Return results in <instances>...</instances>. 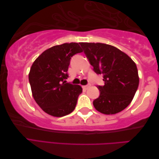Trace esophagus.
<instances>
[{
    "label": "esophagus",
    "mask_w": 159,
    "mask_h": 159,
    "mask_svg": "<svg viewBox=\"0 0 159 159\" xmlns=\"http://www.w3.org/2000/svg\"><path fill=\"white\" fill-rule=\"evenodd\" d=\"M91 86V83H89L88 85H85V86H83V87L84 89H88L89 87Z\"/></svg>",
    "instance_id": "34e87169"
}]
</instances>
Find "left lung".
Listing matches in <instances>:
<instances>
[{
    "mask_svg": "<svg viewBox=\"0 0 159 159\" xmlns=\"http://www.w3.org/2000/svg\"><path fill=\"white\" fill-rule=\"evenodd\" d=\"M93 71L103 74L104 85H97L100 92L93 104L99 112L116 114L129 105L138 86L139 75L135 63L126 54L102 43H80Z\"/></svg>",
    "mask_w": 159,
    "mask_h": 159,
    "instance_id": "left-lung-1",
    "label": "left lung"
}]
</instances>
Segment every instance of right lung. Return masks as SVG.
I'll return each mask as SVG.
<instances>
[{
    "instance_id": "right-lung-1",
    "label": "right lung",
    "mask_w": 159,
    "mask_h": 159,
    "mask_svg": "<svg viewBox=\"0 0 159 159\" xmlns=\"http://www.w3.org/2000/svg\"><path fill=\"white\" fill-rule=\"evenodd\" d=\"M82 52L78 43H65L45 50L33 62L29 83L35 102L46 113L63 117L75 109L82 87L64 80L71 58Z\"/></svg>"
}]
</instances>
